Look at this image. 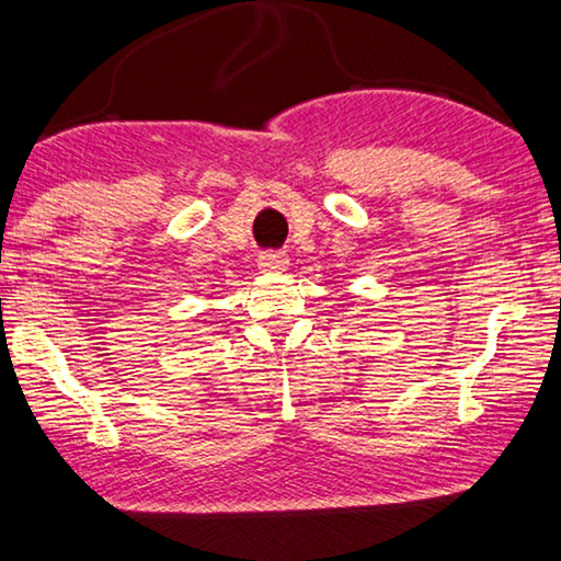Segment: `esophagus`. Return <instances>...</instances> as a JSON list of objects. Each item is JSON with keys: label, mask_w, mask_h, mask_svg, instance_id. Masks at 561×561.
Instances as JSON below:
<instances>
[{"label": "esophagus", "mask_w": 561, "mask_h": 561, "mask_svg": "<svg viewBox=\"0 0 561 561\" xmlns=\"http://www.w3.org/2000/svg\"><path fill=\"white\" fill-rule=\"evenodd\" d=\"M257 265H261V271H286L288 255L283 250H265L257 255Z\"/></svg>", "instance_id": "1"}]
</instances>
